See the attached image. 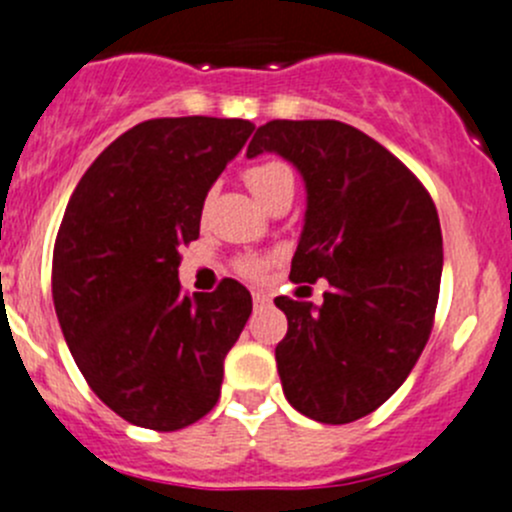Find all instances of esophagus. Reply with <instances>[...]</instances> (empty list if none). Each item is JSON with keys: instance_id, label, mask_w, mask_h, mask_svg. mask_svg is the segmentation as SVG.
Wrapping results in <instances>:
<instances>
[{"instance_id": "obj_1", "label": "esophagus", "mask_w": 512, "mask_h": 512, "mask_svg": "<svg viewBox=\"0 0 512 512\" xmlns=\"http://www.w3.org/2000/svg\"><path fill=\"white\" fill-rule=\"evenodd\" d=\"M252 302H255V307H265L270 305V295L265 290H255L252 292Z\"/></svg>"}]
</instances>
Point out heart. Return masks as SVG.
Wrapping results in <instances>:
<instances>
[{"label":"heart","mask_w":512,"mask_h":512,"mask_svg":"<svg viewBox=\"0 0 512 512\" xmlns=\"http://www.w3.org/2000/svg\"><path fill=\"white\" fill-rule=\"evenodd\" d=\"M242 180L257 195L260 202H270L272 197L282 195V192H295V177L292 170L282 160H262L247 167L242 172ZM270 260L267 257H240L237 260V270L245 277H260L267 270Z\"/></svg>","instance_id":"b5f03b06"}]
</instances>
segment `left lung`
Masks as SVG:
<instances>
[{
  "label": "left lung",
  "mask_w": 512,
  "mask_h": 512,
  "mask_svg": "<svg viewBox=\"0 0 512 512\" xmlns=\"http://www.w3.org/2000/svg\"><path fill=\"white\" fill-rule=\"evenodd\" d=\"M277 152L307 187L295 282L325 277L322 305L275 297V347L297 413L345 425L380 408L418 362L435 322L443 232L423 182L380 142L337 119H272L247 157Z\"/></svg>",
  "instance_id": "left-lung-1"
}]
</instances>
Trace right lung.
Instances as JSON below:
<instances>
[{
	"mask_svg": "<svg viewBox=\"0 0 512 512\" xmlns=\"http://www.w3.org/2000/svg\"><path fill=\"white\" fill-rule=\"evenodd\" d=\"M252 130L247 119H147L69 197L52 255L54 310L87 385L127 423L172 433L220 400L252 297L230 277L187 297L177 267L180 247L200 237L212 182Z\"/></svg>",
	"mask_w": 512,
	"mask_h": 512,
	"instance_id": "add662e5",
	"label": "right lung"
}]
</instances>
